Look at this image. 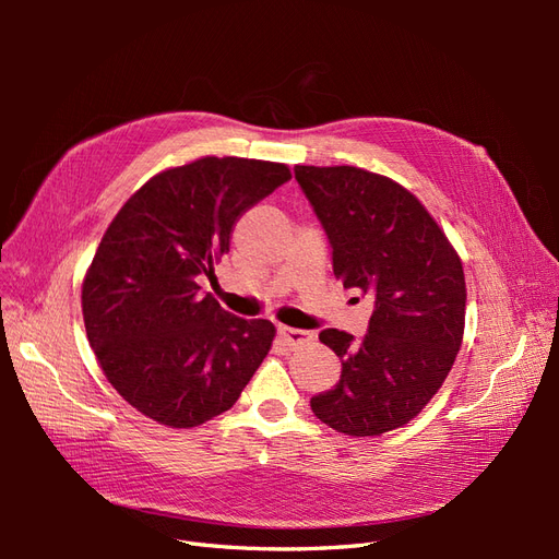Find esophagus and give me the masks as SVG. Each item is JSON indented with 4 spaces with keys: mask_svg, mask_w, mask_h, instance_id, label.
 Here are the masks:
<instances>
[{
    "mask_svg": "<svg viewBox=\"0 0 559 559\" xmlns=\"http://www.w3.org/2000/svg\"><path fill=\"white\" fill-rule=\"evenodd\" d=\"M277 333L282 335V341L286 343V345H302V343H308V341H312V333L310 331H302V329H289V326H280L277 329Z\"/></svg>",
    "mask_w": 559,
    "mask_h": 559,
    "instance_id": "obj_1",
    "label": "esophagus"
}]
</instances>
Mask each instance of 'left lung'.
Here are the masks:
<instances>
[{
	"mask_svg": "<svg viewBox=\"0 0 559 559\" xmlns=\"http://www.w3.org/2000/svg\"><path fill=\"white\" fill-rule=\"evenodd\" d=\"M294 175L326 233L333 275L376 298L361 341L337 329L319 333L343 370L310 408L347 436L399 429L441 389L462 347V261L396 181L349 165H296Z\"/></svg>",
	"mask_w": 559,
	"mask_h": 559,
	"instance_id": "8db88e82",
	"label": "left lung"
}]
</instances>
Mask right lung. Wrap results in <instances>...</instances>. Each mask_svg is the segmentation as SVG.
<instances>
[{
    "label": "right lung",
    "instance_id": "obj_1",
    "mask_svg": "<svg viewBox=\"0 0 559 559\" xmlns=\"http://www.w3.org/2000/svg\"><path fill=\"white\" fill-rule=\"evenodd\" d=\"M292 179L282 163L200 158L148 179L116 214L83 280V321L107 380L173 429L233 408L273 345L267 319L200 292L240 216Z\"/></svg>",
    "mask_w": 559,
    "mask_h": 559
}]
</instances>
